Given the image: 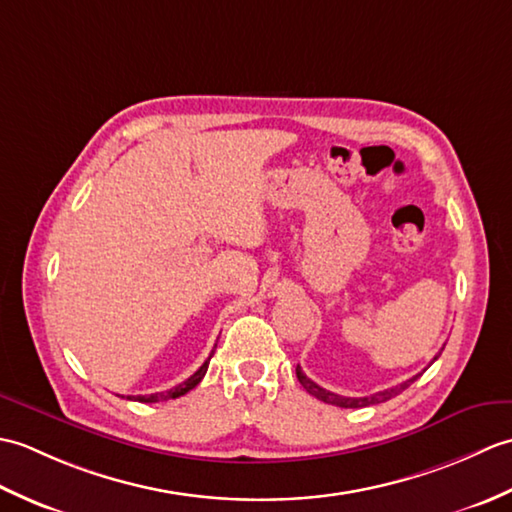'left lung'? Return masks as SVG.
<instances>
[{
    "label": "left lung",
    "mask_w": 512,
    "mask_h": 512,
    "mask_svg": "<svg viewBox=\"0 0 512 512\" xmlns=\"http://www.w3.org/2000/svg\"><path fill=\"white\" fill-rule=\"evenodd\" d=\"M444 350V347H442ZM442 352H438L436 356H433V361H438V356H440ZM431 361V363H433ZM429 363V365H431ZM424 372V369H422ZM422 372L420 374H416V376H411L409 380H405V383H400L398 387H391V389H385V391H378V394H372V396H363V398H350V396H339V394H334V391H328V389H323V387H319L317 383H314V380H310L306 374L301 372V367L297 365V378H299V383L303 385V389L308 391V394H312L314 398H319V400H323L325 405H334V407H343V409H361V407H369V405H378V402H385V400H389V398H394V396H398L402 389H407L413 380H418L420 376H422Z\"/></svg>",
    "instance_id": "1"
}]
</instances>
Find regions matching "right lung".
<instances>
[{"label":"right lung","instance_id":"add662e5","mask_svg":"<svg viewBox=\"0 0 512 512\" xmlns=\"http://www.w3.org/2000/svg\"><path fill=\"white\" fill-rule=\"evenodd\" d=\"M211 356H213V354H211ZM211 356L206 358V361L202 363V367L198 369V372H195L193 376H189L187 380H184V383H180V385H176V387H171V389H167V391H158V394H149V396H127V400H138V402H165V400H171V398L184 396V394H187V391H191V389H193L195 385H198L200 380L204 378L206 369H209Z\"/></svg>","mask_w":512,"mask_h":512}]
</instances>
